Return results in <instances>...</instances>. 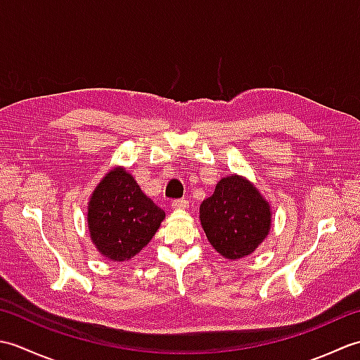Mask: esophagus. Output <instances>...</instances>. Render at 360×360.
<instances>
[{
    "mask_svg": "<svg viewBox=\"0 0 360 360\" xmlns=\"http://www.w3.org/2000/svg\"><path fill=\"white\" fill-rule=\"evenodd\" d=\"M172 207L173 209H187L188 201L186 200V198H181V200H174V201H172Z\"/></svg>",
    "mask_w": 360,
    "mask_h": 360,
    "instance_id": "1",
    "label": "esophagus"
}]
</instances>
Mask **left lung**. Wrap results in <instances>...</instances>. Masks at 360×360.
<instances>
[{"instance_id": "8db88e82", "label": "left lung", "mask_w": 360, "mask_h": 360, "mask_svg": "<svg viewBox=\"0 0 360 360\" xmlns=\"http://www.w3.org/2000/svg\"><path fill=\"white\" fill-rule=\"evenodd\" d=\"M205 235L218 254L229 259L252 254L267 236L271 207L258 190L241 176L221 179L200 209Z\"/></svg>"}]
</instances>
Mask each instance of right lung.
<instances>
[{"label":"right lung","mask_w":360,"mask_h":360,"mask_svg":"<svg viewBox=\"0 0 360 360\" xmlns=\"http://www.w3.org/2000/svg\"><path fill=\"white\" fill-rule=\"evenodd\" d=\"M164 218L165 212L120 167L96 187L88 207L91 240L114 262H125L147 246Z\"/></svg>","instance_id":"1"}]
</instances>
